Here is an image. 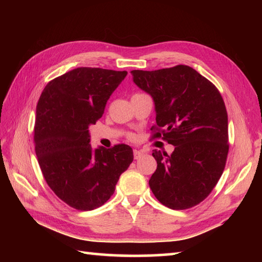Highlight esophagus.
Instances as JSON below:
<instances>
[{
	"label": "esophagus",
	"mask_w": 262,
	"mask_h": 262,
	"mask_svg": "<svg viewBox=\"0 0 262 262\" xmlns=\"http://www.w3.org/2000/svg\"><path fill=\"white\" fill-rule=\"evenodd\" d=\"M144 152L143 151H138V149H134V159L138 160L141 157H143Z\"/></svg>",
	"instance_id": "obj_1"
}]
</instances>
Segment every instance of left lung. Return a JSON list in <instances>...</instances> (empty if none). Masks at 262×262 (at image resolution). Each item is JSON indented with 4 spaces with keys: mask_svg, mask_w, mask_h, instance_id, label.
Listing matches in <instances>:
<instances>
[{
    "mask_svg": "<svg viewBox=\"0 0 262 262\" xmlns=\"http://www.w3.org/2000/svg\"><path fill=\"white\" fill-rule=\"evenodd\" d=\"M132 74L135 84L153 98V138L163 136L174 146L171 155L153 151L158 168L149 188L166 207L191 208L211 192L225 168L229 125L224 100L213 83L187 65Z\"/></svg>",
    "mask_w": 262,
    "mask_h": 262,
    "instance_id": "8db88e82",
    "label": "left lung"
}]
</instances>
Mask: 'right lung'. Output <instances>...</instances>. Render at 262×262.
I'll return each mask as SVG.
<instances>
[{"label":"right lung","mask_w":262,"mask_h":262,"mask_svg":"<svg viewBox=\"0 0 262 262\" xmlns=\"http://www.w3.org/2000/svg\"><path fill=\"white\" fill-rule=\"evenodd\" d=\"M126 75V71L77 68L48 82L39 98L35 122L39 166L55 194L75 209L102 206L134 160L126 144L93 149L89 133Z\"/></svg>","instance_id":"obj_1"}]
</instances>
